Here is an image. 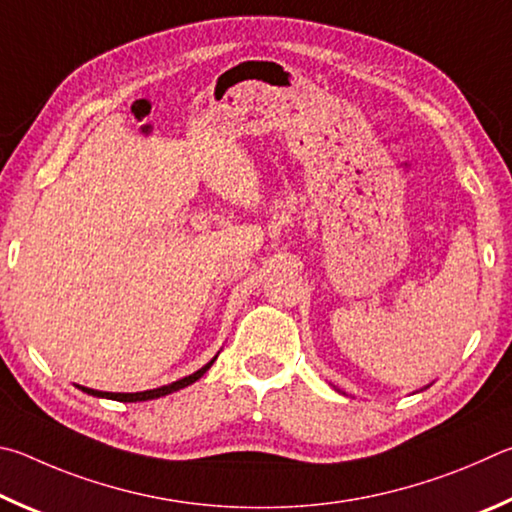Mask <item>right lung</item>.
<instances>
[{
    "label": "right lung",
    "instance_id": "obj_1",
    "mask_svg": "<svg viewBox=\"0 0 512 512\" xmlns=\"http://www.w3.org/2000/svg\"><path fill=\"white\" fill-rule=\"evenodd\" d=\"M215 360H218V355H215L209 364H204L200 371H195V373H191V375H186V378L177 380V382H170V384H166V387L150 389V391H137V393H110V391H96V389L80 387V384H76V387H78L80 391L89 393V396H94V398H107V400H119V402H143V400H155V398H161V396H168V393H173V391L184 389V387H188V384H193L195 380H200L202 375L211 369Z\"/></svg>",
    "mask_w": 512,
    "mask_h": 512
}]
</instances>
